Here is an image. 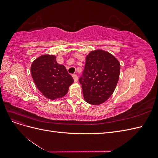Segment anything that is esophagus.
Returning <instances> with one entry per match:
<instances>
[{"instance_id":"1","label":"esophagus","mask_w":158,"mask_h":158,"mask_svg":"<svg viewBox=\"0 0 158 158\" xmlns=\"http://www.w3.org/2000/svg\"><path fill=\"white\" fill-rule=\"evenodd\" d=\"M73 79L74 80L75 82H78V76L76 74H73Z\"/></svg>"}]
</instances>
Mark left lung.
I'll use <instances>...</instances> for the list:
<instances>
[{
  "label": "left lung",
  "instance_id": "1",
  "mask_svg": "<svg viewBox=\"0 0 158 158\" xmlns=\"http://www.w3.org/2000/svg\"><path fill=\"white\" fill-rule=\"evenodd\" d=\"M120 69L119 61L110 52L91 51L85 57L84 78H80L85 102L95 106L106 102L116 88Z\"/></svg>",
  "mask_w": 158,
  "mask_h": 158
}]
</instances>
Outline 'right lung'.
Wrapping results in <instances>:
<instances>
[{
	"instance_id": "1",
	"label": "right lung",
	"mask_w": 158,
	"mask_h": 158,
	"mask_svg": "<svg viewBox=\"0 0 158 158\" xmlns=\"http://www.w3.org/2000/svg\"><path fill=\"white\" fill-rule=\"evenodd\" d=\"M53 55L45 54L33 61L31 74L37 88L44 96L54 100L64 97L74 82L65 66L56 62Z\"/></svg>"
}]
</instances>
